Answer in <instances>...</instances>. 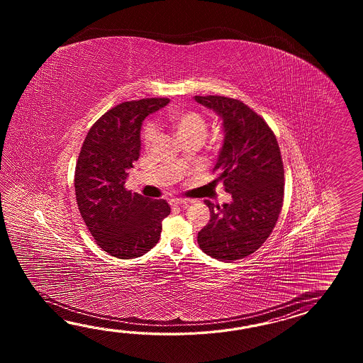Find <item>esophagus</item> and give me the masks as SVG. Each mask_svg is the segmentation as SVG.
Listing matches in <instances>:
<instances>
[{
	"label": "esophagus",
	"instance_id": "34e87169",
	"mask_svg": "<svg viewBox=\"0 0 363 363\" xmlns=\"http://www.w3.org/2000/svg\"><path fill=\"white\" fill-rule=\"evenodd\" d=\"M171 206H182V208H186L188 201L183 200V199H172L170 201Z\"/></svg>",
	"mask_w": 363,
	"mask_h": 363
}]
</instances>
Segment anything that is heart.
<instances>
[{
	"mask_svg": "<svg viewBox=\"0 0 363 363\" xmlns=\"http://www.w3.org/2000/svg\"><path fill=\"white\" fill-rule=\"evenodd\" d=\"M167 119L180 141L199 140L201 143L208 131V123L205 118L193 110H171L167 114ZM155 136L157 130L155 125L147 123L143 130V143L149 145L155 139Z\"/></svg>",
	"mask_w": 363,
	"mask_h": 363,
	"instance_id": "heart-1",
	"label": "heart"
}]
</instances>
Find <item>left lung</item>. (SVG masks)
I'll return each instance as SVG.
<instances>
[{
  "label": "left lung",
  "mask_w": 363,
  "mask_h": 363,
  "mask_svg": "<svg viewBox=\"0 0 363 363\" xmlns=\"http://www.w3.org/2000/svg\"><path fill=\"white\" fill-rule=\"evenodd\" d=\"M222 119L223 145L214 170L232 201L214 206L197 241L206 255L236 261L255 253L270 236L283 205L284 169L278 141L261 116L244 102L223 96H194Z\"/></svg>",
  "instance_id": "8db88e82"
}]
</instances>
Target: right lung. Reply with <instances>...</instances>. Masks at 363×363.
<instances>
[{
  "label": "right lung",
  "mask_w": 363,
  "mask_h": 363,
  "mask_svg": "<svg viewBox=\"0 0 363 363\" xmlns=\"http://www.w3.org/2000/svg\"><path fill=\"white\" fill-rule=\"evenodd\" d=\"M169 102L143 99L110 108L93 124L77 158L79 211L97 245L121 259L136 258L155 247L162 220L170 214L166 201L124 188L127 170L139 160L143 121Z\"/></svg>",
  "instance_id": "1"
}]
</instances>
